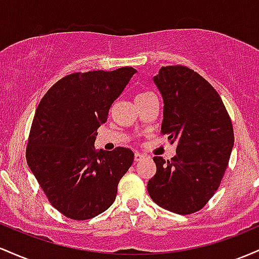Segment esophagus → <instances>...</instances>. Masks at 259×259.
<instances>
[{
  "label": "esophagus",
  "mask_w": 259,
  "mask_h": 259,
  "mask_svg": "<svg viewBox=\"0 0 259 259\" xmlns=\"http://www.w3.org/2000/svg\"><path fill=\"white\" fill-rule=\"evenodd\" d=\"M144 159H145V155H143V154H139V153H136L135 154V161L136 162L144 160Z\"/></svg>",
  "instance_id": "obj_1"
}]
</instances>
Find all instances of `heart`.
Returning a JSON list of instances; mask_svg holds the SVG:
<instances>
[{
	"mask_svg": "<svg viewBox=\"0 0 259 259\" xmlns=\"http://www.w3.org/2000/svg\"><path fill=\"white\" fill-rule=\"evenodd\" d=\"M149 95H152V93L150 92H142L137 94V97H136V100H139V99H144L147 97H149Z\"/></svg>",
	"mask_w": 259,
	"mask_h": 259,
	"instance_id": "heart-1",
	"label": "heart"
}]
</instances>
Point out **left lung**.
<instances>
[{
    "mask_svg": "<svg viewBox=\"0 0 259 259\" xmlns=\"http://www.w3.org/2000/svg\"><path fill=\"white\" fill-rule=\"evenodd\" d=\"M164 100L161 135L177 142L176 155L154 156L148 192L159 207L186 214L204 207L219 188L234 147L231 118L218 92L186 66L161 67L154 75Z\"/></svg>",
    "mask_w": 259,
    "mask_h": 259,
    "instance_id": "1",
    "label": "left lung"
}]
</instances>
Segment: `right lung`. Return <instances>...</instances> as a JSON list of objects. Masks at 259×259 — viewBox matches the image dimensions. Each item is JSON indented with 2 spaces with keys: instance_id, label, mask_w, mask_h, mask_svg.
I'll list each match as a JSON object with an SVG mask.
<instances>
[{
  "instance_id": "right-lung-1",
  "label": "right lung",
  "mask_w": 259,
  "mask_h": 259,
  "mask_svg": "<svg viewBox=\"0 0 259 259\" xmlns=\"http://www.w3.org/2000/svg\"><path fill=\"white\" fill-rule=\"evenodd\" d=\"M136 72L121 67L68 74L37 105L25 158L52 207L69 219H92L105 211L132 165L135 154L128 148L97 150L94 142Z\"/></svg>"
}]
</instances>
